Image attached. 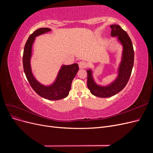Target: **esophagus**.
Listing matches in <instances>:
<instances>
[{"label": "esophagus", "mask_w": 153, "mask_h": 153, "mask_svg": "<svg viewBox=\"0 0 153 153\" xmlns=\"http://www.w3.org/2000/svg\"><path fill=\"white\" fill-rule=\"evenodd\" d=\"M78 64H79V68H81V69L85 68L87 66V62H85L84 61H81V62H80L79 63H78Z\"/></svg>", "instance_id": "34e87169"}]
</instances>
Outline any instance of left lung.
<instances>
[{"mask_svg": "<svg viewBox=\"0 0 153 153\" xmlns=\"http://www.w3.org/2000/svg\"><path fill=\"white\" fill-rule=\"evenodd\" d=\"M112 29L111 36L117 37L119 41L123 45L122 60L118 68V76L116 79L107 86L97 85L93 77L92 71L89 69L87 73V87L91 94L100 98H108L121 91L131 76L134 63V50L131 39L127 32L118 25H110Z\"/></svg>", "mask_w": 153, "mask_h": 153, "instance_id": "obj_1", "label": "left lung"}]
</instances>
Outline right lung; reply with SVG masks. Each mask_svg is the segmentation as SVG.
Here are the masks:
<instances>
[{"mask_svg": "<svg viewBox=\"0 0 153 153\" xmlns=\"http://www.w3.org/2000/svg\"><path fill=\"white\" fill-rule=\"evenodd\" d=\"M50 30L49 28H40L35 30L29 37L23 54V66L27 80L37 94L49 100H59L68 96L72 81L79 69L78 64L75 63L71 65L62 66L55 82L48 86L42 85L36 79L32 73L30 66L32 47L35 38Z\"/></svg>", "mask_w": 153, "mask_h": 153, "instance_id": "add662e5", "label": "right lung"}]
</instances>
